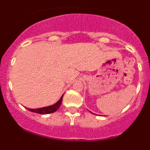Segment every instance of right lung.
Listing matches in <instances>:
<instances>
[{"mask_svg":"<svg viewBox=\"0 0 150 150\" xmlns=\"http://www.w3.org/2000/svg\"><path fill=\"white\" fill-rule=\"evenodd\" d=\"M62 97L63 96L60 98L59 100L57 102L56 104H53V105L48 106V107H42V108L38 109H28L29 111H31L33 112L38 113V114H49V113H53L54 112L57 111L59 108L60 105H61L62 102Z\"/></svg>","mask_w":150,"mask_h":150,"instance_id":"right-lung-1","label":"right lung"}]
</instances>
